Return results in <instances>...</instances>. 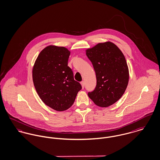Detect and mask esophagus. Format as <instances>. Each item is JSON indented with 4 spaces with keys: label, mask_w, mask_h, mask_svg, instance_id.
Instances as JSON below:
<instances>
[{
    "label": "esophagus",
    "mask_w": 160,
    "mask_h": 160,
    "mask_svg": "<svg viewBox=\"0 0 160 160\" xmlns=\"http://www.w3.org/2000/svg\"><path fill=\"white\" fill-rule=\"evenodd\" d=\"M81 86H82V88H84V85H85V84H84V81H82V82H81Z\"/></svg>",
    "instance_id": "1"
}]
</instances>
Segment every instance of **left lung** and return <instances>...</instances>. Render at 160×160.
<instances>
[{
	"instance_id": "1",
	"label": "left lung",
	"mask_w": 160,
	"mask_h": 160,
	"mask_svg": "<svg viewBox=\"0 0 160 160\" xmlns=\"http://www.w3.org/2000/svg\"><path fill=\"white\" fill-rule=\"evenodd\" d=\"M96 73L97 86L88 93L98 106L106 108L117 102L125 93L129 81L125 58L115 44L99 43L86 50Z\"/></svg>"
}]
</instances>
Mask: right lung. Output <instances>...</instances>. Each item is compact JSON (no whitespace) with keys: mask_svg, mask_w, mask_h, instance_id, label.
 <instances>
[{"mask_svg":"<svg viewBox=\"0 0 160 160\" xmlns=\"http://www.w3.org/2000/svg\"><path fill=\"white\" fill-rule=\"evenodd\" d=\"M70 54L65 47L48 46L40 52L32 68L33 82L38 96L57 111L69 109L82 88L68 66Z\"/></svg>","mask_w":160,"mask_h":160,"instance_id":"right-lung-1","label":"right lung"}]
</instances>
